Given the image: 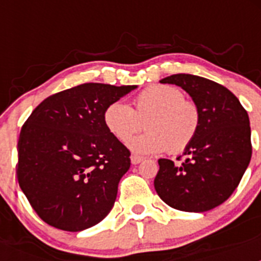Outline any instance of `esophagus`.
I'll return each instance as SVG.
<instances>
[{
  "label": "esophagus",
  "instance_id": "1",
  "mask_svg": "<svg viewBox=\"0 0 261 261\" xmlns=\"http://www.w3.org/2000/svg\"><path fill=\"white\" fill-rule=\"evenodd\" d=\"M144 161L142 156H138V155H130V162L132 165H138V163H141Z\"/></svg>",
  "mask_w": 261,
  "mask_h": 261
}]
</instances>
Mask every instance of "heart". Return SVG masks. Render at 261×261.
I'll use <instances>...</instances> for the list:
<instances>
[{"label": "heart", "mask_w": 261, "mask_h": 261, "mask_svg": "<svg viewBox=\"0 0 261 261\" xmlns=\"http://www.w3.org/2000/svg\"><path fill=\"white\" fill-rule=\"evenodd\" d=\"M135 108L123 102H112L103 112L106 129L116 140L126 142L145 123L147 133L129 141L136 154L150 155L180 153L190 146L200 129L199 107L184 99L181 90L170 85H153L138 94Z\"/></svg>", "instance_id": "obj_1"}]
</instances>
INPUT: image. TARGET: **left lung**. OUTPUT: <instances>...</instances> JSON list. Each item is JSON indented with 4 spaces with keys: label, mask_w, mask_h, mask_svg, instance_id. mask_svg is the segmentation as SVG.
Masks as SVG:
<instances>
[{
    "label": "left lung",
    "mask_w": 261,
    "mask_h": 261,
    "mask_svg": "<svg viewBox=\"0 0 261 261\" xmlns=\"http://www.w3.org/2000/svg\"><path fill=\"white\" fill-rule=\"evenodd\" d=\"M181 87L200 110L197 136L184 149L180 166L158 159L154 188L171 208L202 213L229 199L252 154L247 111L222 85L199 75L172 74L159 81Z\"/></svg>",
    "instance_id": "left-lung-1"
}]
</instances>
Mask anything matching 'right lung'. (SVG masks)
I'll list each match as a JSON object with an SVG mask.
<instances>
[{"mask_svg":"<svg viewBox=\"0 0 261 261\" xmlns=\"http://www.w3.org/2000/svg\"><path fill=\"white\" fill-rule=\"evenodd\" d=\"M136 85L84 84L44 99L22 126L18 183L48 225L82 231L106 218L129 150L106 129L103 112Z\"/></svg>","mask_w":261,"mask_h":261,"instance_id":"right-lung-1","label":"right lung"}]
</instances>
